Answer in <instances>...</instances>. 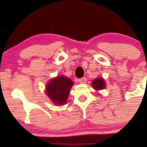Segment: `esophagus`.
<instances>
[{
  "label": "esophagus",
  "mask_w": 147,
  "mask_h": 147,
  "mask_svg": "<svg viewBox=\"0 0 147 147\" xmlns=\"http://www.w3.org/2000/svg\"><path fill=\"white\" fill-rule=\"evenodd\" d=\"M86 81H87V80H86V78H80V79L78 80V82L80 83V84H84V83L86 82Z\"/></svg>",
  "instance_id": "34e87169"
}]
</instances>
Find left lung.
<instances>
[{"label": "left lung", "mask_w": 147, "mask_h": 147, "mask_svg": "<svg viewBox=\"0 0 147 147\" xmlns=\"http://www.w3.org/2000/svg\"><path fill=\"white\" fill-rule=\"evenodd\" d=\"M105 85H106V84H105V80L102 78H96L92 82V86L96 90H103L105 88Z\"/></svg>", "instance_id": "8db88e82"}]
</instances>
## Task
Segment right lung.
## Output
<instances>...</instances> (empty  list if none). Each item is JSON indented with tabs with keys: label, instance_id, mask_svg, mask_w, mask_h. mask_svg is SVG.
<instances>
[{
	"label": "right lung",
	"instance_id": "obj_1",
	"mask_svg": "<svg viewBox=\"0 0 147 147\" xmlns=\"http://www.w3.org/2000/svg\"><path fill=\"white\" fill-rule=\"evenodd\" d=\"M73 84V82L69 78L58 76L47 83L45 87L46 94L55 105H63L67 102Z\"/></svg>",
	"mask_w": 147,
	"mask_h": 147
}]
</instances>
